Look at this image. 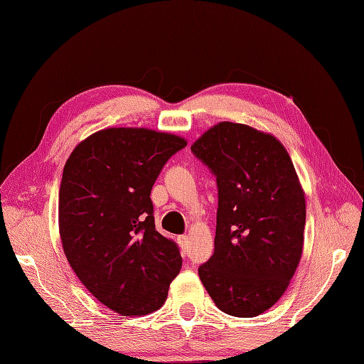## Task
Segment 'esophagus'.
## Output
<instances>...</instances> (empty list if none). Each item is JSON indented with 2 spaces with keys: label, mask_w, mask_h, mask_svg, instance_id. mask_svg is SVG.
Here are the masks:
<instances>
[{
  "label": "esophagus",
  "mask_w": 364,
  "mask_h": 364,
  "mask_svg": "<svg viewBox=\"0 0 364 364\" xmlns=\"http://www.w3.org/2000/svg\"><path fill=\"white\" fill-rule=\"evenodd\" d=\"M178 245H180V247H181V250H183V254H186L188 252V245H189V238H188V235H180L178 237Z\"/></svg>",
  "instance_id": "obj_1"
}]
</instances>
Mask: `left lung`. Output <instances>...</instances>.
<instances>
[{"label":"left lung","mask_w":364,"mask_h":364,"mask_svg":"<svg viewBox=\"0 0 364 364\" xmlns=\"http://www.w3.org/2000/svg\"><path fill=\"white\" fill-rule=\"evenodd\" d=\"M215 175V249L198 275L225 314L250 318L272 307L300 263L306 200L284 146L230 121L191 146Z\"/></svg>","instance_id":"left-lung-1"}]
</instances>
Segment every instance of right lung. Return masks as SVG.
<instances>
[{"instance_id":"1","label":"right lung","mask_w":364,"mask_h":364,"mask_svg":"<svg viewBox=\"0 0 364 364\" xmlns=\"http://www.w3.org/2000/svg\"><path fill=\"white\" fill-rule=\"evenodd\" d=\"M184 138L109 127L81 141L63 171L60 237L73 272L121 316L160 309L181 269L175 241L155 229L151 191Z\"/></svg>"}]
</instances>
